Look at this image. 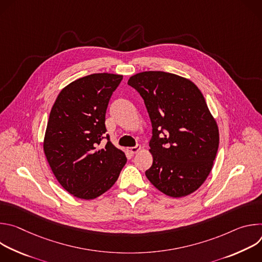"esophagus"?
<instances>
[{
	"label": "esophagus",
	"mask_w": 262,
	"mask_h": 262,
	"mask_svg": "<svg viewBox=\"0 0 262 262\" xmlns=\"http://www.w3.org/2000/svg\"><path fill=\"white\" fill-rule=\"evenodd\" d=\"M141 149H142V147L139 145V146H136V147H127L126 150H127L128 152H130V154L135 155V154L139 152V151L141 150Z\"/></svg>",
	"instance_id": "34e87169"
}]
</instances>
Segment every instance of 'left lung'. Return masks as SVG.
<instances>
[{
	"instance_id": "left-lung-1",
	"label": "left lung",
	"mask_w": 262,
	"mask_h": 262,
	"mask_svg": "<svg viewBox=\"0 0 262 262\" xmlns=\"http://www.w3.org/2000/svg\"><path fill=\"white\" fill-rule=\"evenodd\" d=\"M127 84L143 97L152 124L154 161L146 177L173 198L194 193L212 169L220 141L202 92L191 80L165 71L139 72Z\"/></svg>"
}]
</instances>
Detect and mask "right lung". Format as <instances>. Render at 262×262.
Masks as SVG:
<instances>
[{"label":"right lung","mask_w":262,"mask_h":262,"mask_svg":"<svg viewBox=\"0 0 262 262\" xmlns=\"http://www.w3.org/2000/svg\"><path fill=\"white\" fill-rule=\"evenodd\" d=\"M123 76L93 73L65 86L51 110L43 151L62 188L91 200L110 190L126 164L124 152L102 139L105 112Z\"/></svg>","instance_id":"obj_1"}]
</instances>
